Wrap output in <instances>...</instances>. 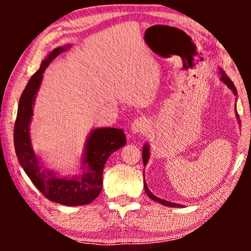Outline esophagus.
<instances>
[{"mask_svg":"<svg viewBox=\"0 0 251 251\" xmlns=\"http://www.w3.org/2000/svg\"><path fill=\"white\" fill-rule=\"evenodd\" d=\"M149 129V121L145 118H137L130 126L132 133H144Z\"/></svg>","mask_w":251,"mask_h":251,"instance_id":"esophagus-1","label":"esophagus"}]
</instances>
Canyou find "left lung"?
Listing matches in <instances>:
<instances>
[{
    "instance_id": "8db88e82",
    "label": "left lung",
    "mask_w": 251,
    "mask_h": 251,
    "mask_svg": "<svg viewBox=\"0 0 251 251\" xmlns=\"http://www.w3.org/2000/svg\"><path fill=\"white\" fill-rule=\"evenodd\" d=\"M218 73H219V81L223 82V83H224V84L226 85V87H227V88L229 89V90H231V91L233 92V95L238 96V91H236V88L234 87V84H233V82H232L231 78H229V77L227 76V75H226L225 71L223 70V68L218 67ZM235 101H236V100H235ZM235 116H236V119H238V122H239V125H240L239 115H238V112H236V104H235ZM240 126H241V125H240ZM150 149H151L150 144H149V143H145V145L143 146V163H144V167L146 166L147 162H149V160H150V156H151ZM144 171H145V170H144ZM144 175H145V174H144ZM144 188H145L146 194L149 195L150 199H152L153 201L157 202V203H161V204L167 205V207H171V208L184 207V204L175 203V202H170V201L163 200V199H160V198L155 197V195H154V194L152 193V192H151V191L149 190V187H147V184H146V181H145V177H144Z\"/></svg>"
}]
</instances>
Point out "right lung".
<instances>
[{
  "instance_id": "right-lung-1",
  "label": "right lung",
  "mask_w": 251,
  "mask_h": 251,
  "mask_svg": "<svg viewBox=\"0 0 251 251\" xmlns=\"http://www.w3.org/2000/svg\"><path fill=\"white\" fill-rule=\"evenodd\" d=\"M70 48L71 44H67L53 49L42 60L40 70L29 78L19 99L13 140L20 166L37 190L50 201L76 207L91 203L100 194L106 161L112 153L126 145V139L122 129L108 126L91 129L81 155L80 175H61L50 169L35 153L30 139V122L43 73L54 58Z\"/></svg>"
}]
</instances>
